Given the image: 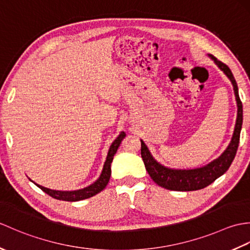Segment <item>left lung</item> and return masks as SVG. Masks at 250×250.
<instances>
[{
  "mask_svg": "<svg viewBox=\"0 0 250 250\" xmlns=\"http://www.w3.org/2000/svg\"><path fill=\"white\" fill-rule=\"evenodd\" d=\"M208 57L225 73V75L230 79L233 90H234L237 105V117L234 132H233L229 146L227 147V149L218 158L202 167L187 169L171 168L164 167L163 164L158 162L152 157L151 152L148 149L145 143L143 142V140H141V155L148 174H149L151 179L157 185L168 190L194 191L207 187V186L214 183L217 178L220 177L221 175H224L228 171V168L230 167L231 163L234 160V157L236 155L243 125V105L240 100V95H238L237 83L228 65H226L221 61L217 60V58H215L214 56L208 55Z\"/></svg>",
  "mask_w": 250,
  "mask_h": 250,
  "instance_id": "8db88e82",
  "label": "left lung"
}]
</instances>
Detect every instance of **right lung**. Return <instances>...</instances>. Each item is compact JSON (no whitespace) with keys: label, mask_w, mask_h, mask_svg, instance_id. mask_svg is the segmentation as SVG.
Segmentation results:
<instances>
[{"label":"right lung","mask_w":250,"mask_h":250,"mask_svg":"<svg viewBox=\"0 0 250 250\" xmlns=\"http://www.w3.org/2000/svg\"><path fill=\"white\" fill-rule=\"evenodd\" d=\"M125 133L122 131V132H120V134L117 136V139L113 143H111V145H110L108 152H107V157H106V160L104 162L102 173H101L100 177L95 180L93 184L89 185L88 187H84V188L78 189V190H71V191L54 190V189L46 188V187H44V186H41L39 184L34 183L33 180H31L30 178L29 179L32 183L35 184L40 189L43 190L45 193L49 194L50 196H52V198L57 199V200L67 201V202H76V201H82L84 199L91 198V196L101 192V191H102L106 187V186H107V184L109 182V178H110V173H111L110 164H111V162H113L115 153L117 152V149H118V147L120 146V143L122 140L125 139Z\"/></svg>","instance_id":"add662e5"}]
</instances>
